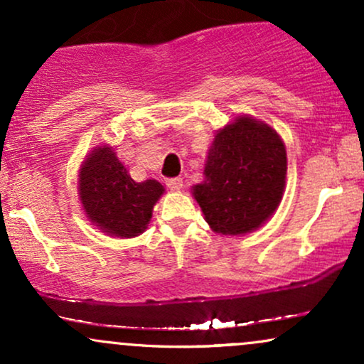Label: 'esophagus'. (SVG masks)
Wrapping results in <instances>:
<instances>
[{"label":"esophagus","mask_w":364,"mask_h":364,"mask_svg":"<svg viewBox=\"0 0 364 364\" xmlns=\"http://www.w3.org/2000/svg\"><path fill=\"white\" fill-rule=\"evenodd\" d=\"M166 185H168L169 190L173 191H179L183 188V179L181 178H171L166 181Z\"/></svg>","instance_id":"esophagus-1"}]
</instances>
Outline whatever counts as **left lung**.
Here are the masks:
<instances>
[{
	"label": "left lung",
	"mask_w": 364,
	"mask_h": 364,
	"mask_svg": "<svg viewBox=\"0 0 364 364\" xmlns=\"http://www.w3.org/2000/svg\"><path fill=\"white\" fill-rule=\"evenodd\" d=\"M286 145L265 121L241 114L217 129L203 181L191 186L207 224L224 236H243L265 224L281 203Z\"/></svg>",
	"instance_id": "1"
}]
</instances>
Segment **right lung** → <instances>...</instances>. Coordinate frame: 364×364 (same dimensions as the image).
I'll list each match as a JSON object with an SVG mask.
<instances>
[{
  "label": "right lung",
  "instance_id": "right-lung-1",
  "mask_svg": "<svg viewBox=\"0 0 364 364\" xmlns=\"http://www.w3.org/2000/svg\"><path fill=\"white\" fill-rule=\"evenodd\" d=\"M164 191L156 179L136 183L109 144L92 149L78 171V200L83 212L107 236H140Z\"/></svg>",
  "mask_w": 364,
  "mask_h": 364
}]
</instances>
